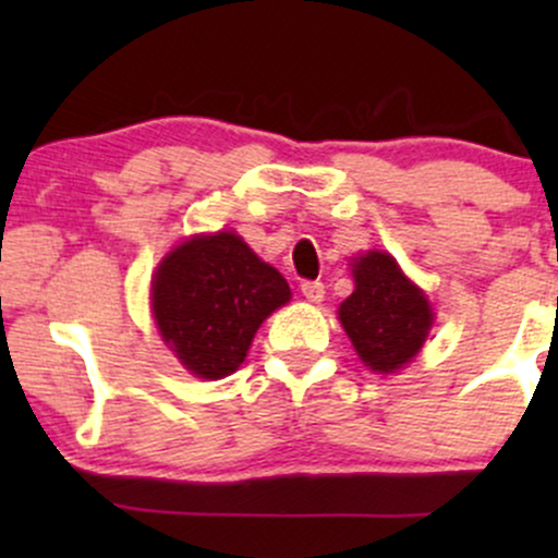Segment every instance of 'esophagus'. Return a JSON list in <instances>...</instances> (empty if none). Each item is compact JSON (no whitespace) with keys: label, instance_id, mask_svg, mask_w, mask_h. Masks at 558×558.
I'll return each instance as SVG.
<instances>
[{"label":"esophagus","instance_id":"esophagus-1","mask_svg":"<svg viewBox=\"0 0 558 558\" xmlns=\"http://www.w3.org/2000/svg\"><path fill=\"white\" fill-rule=\"evenodd\" d=\"M301 293H304V299L312 301V304H319V301L325 299V286L319 283V280H304V283H301Z\"/></svg>","mask_w":558,"mask_h":558}]
</instances>
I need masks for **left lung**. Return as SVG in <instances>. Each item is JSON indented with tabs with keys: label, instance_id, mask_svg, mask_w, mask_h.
I'll return each instance as SVG.
<instances>
[{
	"label": "left lung",
	"instance_id": "1",
	"mask_svg": "<svg viewBox=\"0 0 558 558\" xmlns=\"http://www.w3.org/2000/svg\"><path fill=\"white\" fill-rule=\"evenodd\" d=\"M351 275L354 293L338 306V319L373 373H396L420 354L433 328L430 301L386 252L356 257Z\"/></svg>",
	"mask_w": 558,
	"mask_h": 558
}]
</instances>
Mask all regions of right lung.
Returning <instances> with one entry per match:
<instances>
[{"label": "right lung", "instance_id": "1", "mask_svg": "<svg viewBox=\"0 0 558 558\" xmlns=\"http://www.w3.org/2000/svg\"><path fill=\"white\" fill-rule=\"evenodd\" d=\"M288 299L283 275L233 230L183 241L151 278L159 336L183 367L204 380L235 373L254 332Z\"/></svg>", "mask_w": 558, "mask_h": 558}]
</instances>
